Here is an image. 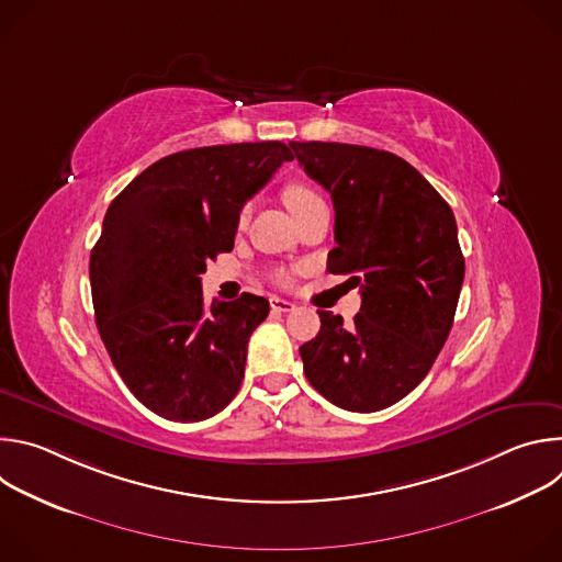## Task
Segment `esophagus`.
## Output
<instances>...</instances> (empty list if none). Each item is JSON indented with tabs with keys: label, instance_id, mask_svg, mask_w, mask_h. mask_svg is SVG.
<instances>
[{
	"label": "esophagus",
	"instance_id": "1",
	"mask_svg": "<svg viewBox=\"0 0 562 562\" xmlns=\"http://www.w3.org/2000/svg\"><path fill=\"white\" fill-rule=\"evenodd\" d=\"M271 308L278 313H291V311H295V304L284 297H271Z\"/></svg>",
	"mask_w": 562,
	"mask_h": 562
}]
</instances>
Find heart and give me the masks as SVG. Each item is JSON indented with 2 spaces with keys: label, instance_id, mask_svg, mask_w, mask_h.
Returning <instances> with one entry per match:
<instances>
[{
  "label": "heart",
  "instance_id": "obj_1",
  "mask_svg": "<svg viewBox=\"0 0 562 562\" xmlns=\"http://www.w3.org/2000/svg\"><path fill=\"white\" fill-rule=\"evenodd\" d=\"M282 198H284V204L289 206V211L293 215H297V213H302V211H306V209H311L315 204H323V198L317 195V191L313 187L304 184V182H289L284 187V191H282ZM276 280L280 284H286L289 282V273L286 271H278Z\"/></svg>",
  "mask_w": 562,
  "mask_h": 562
}]
</instances>
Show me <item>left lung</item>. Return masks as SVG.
Listing matches in <instances>:
<instances>
[{
	"label": "left lung",
	"mask_w": 562,
	"mask_h": 562,
	"mask_svg": "<svg viewBox=\"0 0 562 562\" xmlns=\"http://www.w3.org/2000/svg\"><path fill=\"white\" fill-rule=\"evenodd\" d=\"M304 173L336 209L327 271L360 286L362 306L345 325L319 313L300 347L304 375L340 409L369 414L414 391L453 325L464 278L453 211L403 157L358 144L289 142Z\"/></svg>",
	"instance_id": "left-lung-1"
}]
</instances>
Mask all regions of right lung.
<instances>
[{
	"mask_svg": "<svg viewBox=\"0 0 562 562\" xmlns=\"http://www.w3.org/2000/svg\"><path fill=\"white\" fill-rule=\"evenodd\" d=\"M293 153L282 142L180 150L157 159L109 206L91 251L102 342L153 414L200 423L239 391L269 300L206 304L200 276L233 249L239 211Z\"/></svg>",
	"mask_w": 562,
	"mask_h": 562,
	"instance_id": "obj_1",
	"label": "right lung"
}]
</instances>
